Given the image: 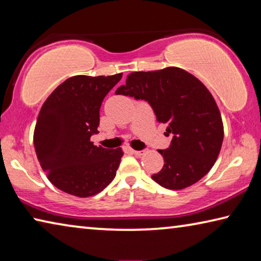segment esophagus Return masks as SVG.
I'll list each match as a JSON object with an SVG mask.
<instances>
[{
	"label": "esophagus",
	"mask_w": 261,
	"mask_h": 261,
	"mask_svg": "<svg viewBox=\"0 0 261 261\" xmlns=\"http://www.w3.org/2000/svg\"><path fill=\"white\" fill-rule=\"evenodd\" d=\"M132 153L135 154V155H137V156H141V155H144L145 154V151L143 149V151H135V149H132Z\"/></svg>",
	"instance_id": "obj_1"
}]
</instances>
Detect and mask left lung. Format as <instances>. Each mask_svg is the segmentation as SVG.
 Instances as JSON below:
<instances>
[{
    "instance_id": "obj_1",
    "label": "left lung",
    "mask_w": 261,
    "mask_h": 261,
    "mask_svg": "<svg viewBox=\"0 0 261 261\" xmlns=\"http://www.w3.org/2000/svg\"><path fill=\"white\" fill-rule=\"evenodd\" d=\"M116 94L147 101L156 120L173 135L169 148L159 149L165 165L152 178L169 190H182L208 173L223 141V123L213 95L185 70L168 67L132 72Z\"/></svg>"
}]
</instances>
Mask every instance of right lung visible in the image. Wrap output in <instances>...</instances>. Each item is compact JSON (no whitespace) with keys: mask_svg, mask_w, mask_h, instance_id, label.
<instances>
[{"mask_svg":"<svg viewBox=\"0 0 261 261\" xmlns=\"http://www.w3.org/2000/svg\"><path fill=\"white\" fill-rule=\"evenodd\" d=\"M122 74L73 76L43 102L34 129V148L48 179L62 191L92 197L116 176L122 148L95 146L91 136L98 134L105 96Z\"/></svg>","mask_w":261,"mask_h":261,"instance_id":"add662e5","label":"right lung"}]
</instances>
